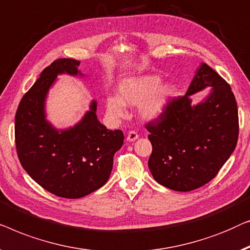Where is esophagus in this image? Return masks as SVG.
Here are the masks:
<instances>
[{
  "instance_id": "34e87169",
  "label": "esophagus",
  "mask_w": 250,
  "mask_h": 250,
  "mask_svg": "<svg viewBox=\"0 0 250 250\" xmlns=\"http://www.w3.org/2000/svg\"><path fill=\"white\" fill-rule=\"evenodd\" d=\"M138 133H137L136 131H129V133H128V136H126V140H128V142H135L136 139H138Z\"/></svg>"
}]
</instances>
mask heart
Listing matches in <instances>:
<instances>
[{
	"label": "heart",
	"mask_w": 250,
	"mask_h": 250,
	"mask_svg": "<svg viewBox=\"0 0 250 250\" xmlns=\"http://www.w3.org/2000/svg\"><path fill=\"white\" fill-rule=\"evenodd\" d=\"M162 82L159 75L130 76L118 83V95L105 98L107 114L113 119L125 115V105H138V114L143 120L152 121L161 118L173 101L174 85Z\"/></svg>",
	"instance_id": "1"
}]
</instances>
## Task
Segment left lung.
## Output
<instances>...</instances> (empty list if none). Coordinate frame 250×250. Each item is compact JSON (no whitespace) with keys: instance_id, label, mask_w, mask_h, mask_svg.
Listing matches in <instances>:
<instances>
[{"instance_id":"1","label":"left lung","mask_w":250,"mask_h":250,"mask_svg":"<svg viewBox=\"0 0 250 250\" xmlns=\"http://www.w3.org/2000/svg\"><path fill=\"white\" fill-rule=\"evenodd\" d=\"M210 86L208 96L192 104L194 93ZM153 152V178L171 190L190 191L206 185L229 160L238 142V107L231 87L200 63L187 93L172 101L155 121L146 125Z\"/></svg>"}]
</instances>
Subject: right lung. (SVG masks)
<instances>
[{"label":"right lung","mask_w":250,"mask_h":250,"mask_svg":"<svg viewBox=\"0 0 250 250\" xmlns=\"http://www.w3.org/2000/svg\"><path fill=\"white\" fill-rule=\"evenodd\" d=\"M79 64L78 60L59 59L45 68L21 98L15 125L17 153L27 173L53 195L71 199L106 184L125 139L121 130L101 124L96 100L75 125L58 129L47 120L48 91L60 75L85 78Z\"/></svg>","instance_id":"obj_1"}]
</instances>
